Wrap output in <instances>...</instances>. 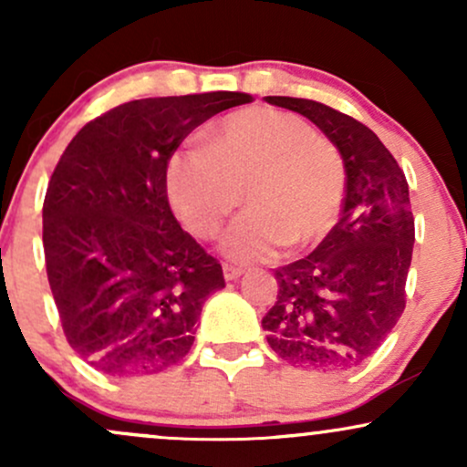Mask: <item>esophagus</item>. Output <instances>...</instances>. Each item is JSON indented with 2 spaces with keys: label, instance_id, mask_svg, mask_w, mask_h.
<instances>
[{
  "label": "esophagus",
  "instance_id": "esophagus-1",
  "mask_svg": "<svg viewBox=\"0 0 467 467\" xmlns=\"http://www.w3.org/2000/svg\"><path fill=\"white\" fill-rule=\"evenodd\" d=\"M244 267H234V265H223V278L226 281H237V278L244 275Z\"/></svg>",
  "mask_w": 467,
  "mask_h": 467
}]
</instances>
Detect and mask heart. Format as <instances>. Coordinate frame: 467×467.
Returning a JSON list of instances; mask_svg holds the SVG:
<instances>
[{
	"label": "heart",
	"mask_w": 467,
	"mask_h": 467,
	"mask_svg": "<svg viewBox=\"0 0 467 467\" xmlns=\"http://www.w3.org/2000/svg\"><path fill=\"white\" fill-rule=\"evenodd\" d=\"M166 195L195 237H213L244 202L248 211L226 230L222 250L239 264L301 250L334 226L345 197V160L303 118L245 109L203 131L202 151L171 155Z\"/></svg>",
	"instance_id": "heart-1"
}]
</instances>
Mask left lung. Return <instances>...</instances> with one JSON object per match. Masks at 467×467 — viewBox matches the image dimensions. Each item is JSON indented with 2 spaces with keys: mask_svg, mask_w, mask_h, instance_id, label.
I'll return each instance as SVG.
<instances>
[{
  "mask_svg": "<svg viewBox=\"0 0 467 467\" xmlns=\"http://www.w3.org/2000/svg\"><path fill=\"white\" fill-rule=\"evenodd\" d=\"M312 120L345 160L342 215L305 259L275 270L276 303L264 316L267 345L292 367L351 371L373 356L406 307L415 244L409 184L379 138L323 103L265 96Z\"/></svg>",
  "mask_w": 467,
  "mask_h": 467,
  "instance_id": "left-lung-1",
  "label": "left lung"
}]
</instances>
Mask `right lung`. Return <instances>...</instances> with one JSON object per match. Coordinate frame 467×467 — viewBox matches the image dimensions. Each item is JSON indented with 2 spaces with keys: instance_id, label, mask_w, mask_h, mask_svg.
Wrapping results in <instances>:
<instances>
[{
  "instance_id": "obj_1",
  "label": "right lung",
  "mask_w": 467,
  "mask_h": 467,
  "mask_svg": "<svg viewBox=\"0 0 467 467\" xmlns=\"http://www.w3.org/2000/svg\"><path fill=\"white\" fill-rule=\"evenodd\" d=\"M248 94L131 100L88 122L44 202L46 270L63 331L96 371L151 375L191 351L222 265L180 228L166 162L189 133Z\"/></svg>"
}]
</instances>
